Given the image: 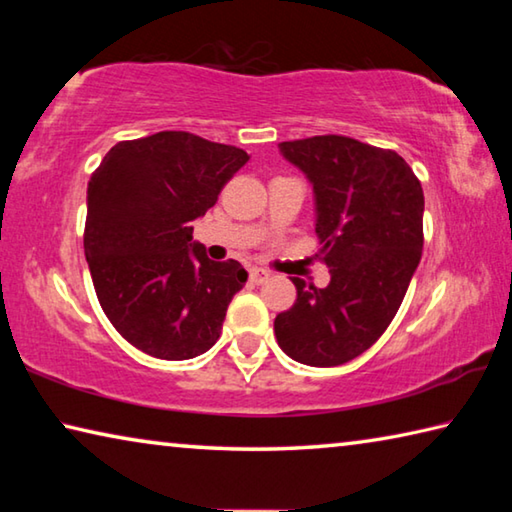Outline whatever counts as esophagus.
Masks as SVG:
<instances>
[{
    "mask_svg": "<svg viewBox=\"0 0 512 512\" xmlns=\"http://www.w3.org/2000/svg\"><path fill=\"white\" fill-rule=\"evenodd\" d=\"M268 275L264 268H250V282H255V284H262V282H266L268 280Z\"/></svg>",
    "mask_w": 512,
    "mask_h": 512,
    "instance_id": "obj_1",
    "label": "esophagus"
}]
</instances>
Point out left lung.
<instances>
[{
	"label": "left lung",
	"instance_id": "obj_1",
	"mask_svg": "<svg viewBox=\"0 0 512 512\" xmlns=\"http://www.w3.org/2000/svg\"><path fill=\"white\" fill-rule=\"evenodd\" d=\"M314 187L318 257L329 284L293 277L298 298L277 314V345L293 361L329 368L357 359L391 325L422 255L424 194L395 151L343 135L282 142Z\"/></svg>",
	"mask_w": 512,
	"mask_h": 512
}]
</instances>
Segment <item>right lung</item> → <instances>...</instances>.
I'll use <instances>...</instances> for the list:
<instances>
[{
  "mask_svg": "<svg viewBox=\"0 0 512 512\" xmlns=\"http://www.w3.org/2000/svg\"><path fill=\"white\" fill-rule=\"evenodd\" d=\"M248 160L237 146L162 131L115 144L92 173L85 259L108 320L137 350L185 361L219 341L248 273L212 262L192 223Z\"/></svg>",
  "mask_w": 512,
  "mask_h": 512,
  "instance_id": "add662e5",
  "label": "right lung"
}]
</instances>
